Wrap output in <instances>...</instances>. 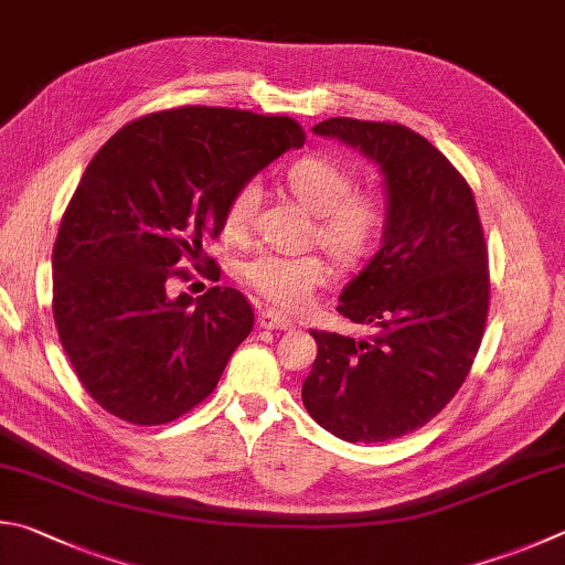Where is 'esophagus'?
<instances>
[{
    "label": "esophagus",
    "instance_id": "esophagus-1",
    "mask_svg": "<svg viewBox=\"0 0 565 565\" xmlns=\"http://www.w3.org/2000/svg\"><path fill=\"white\" fill-rule=\"evenodd\" d=\"M259 326L274 328V331H294V321H289V318L281 316L279 311H271V309H264L259 313Z\"/></svg>",
    "mask_w": 565,
    "mask_h": 565
}]
</instances>
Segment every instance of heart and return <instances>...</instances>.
Masks as SVG:
<instances>
[{
  "label": "heart",
  "mask_w": 565,
  "mask_h": 565,
  "mask_svg": "<svg viewBox=\"0 0 565 565\" xmlns=\"http://www.w3.org/2000/svg\"><path fill=\"white\" fill-rule=\"evenodd\" d=\"M294 198L318 214V239L348 266L371 259L387 230V204L375 192L355 190V178L328 156H306L286 170ZM262 204V184L244 180L224 207V234L247 237ZM252 289L281 311H301L331 281L333 266L321 252H262L244 264Z\"/></svg>",
  "instance_id": "b5f03b06"
}]
</instances>
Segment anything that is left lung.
<instances>
[{"label":"left lung","instance_id":"8db88e82","mask_svg":"<svg viewBox=\"0 0 565 565\" xmlns=\"http://www.w3.org/2000/svg\"><path fill=\"white\" fill-rule=\"evenodd\" d=\"M361 148L387 188L383 247L345 286L338 313L365 338L311 331L301 397L345 443H387L427 425L467 381L489 316V249L469 182L399 122L328 118L313 128Z\"/></svg>","mask_w":565,"mask_h":565}]
</instances>
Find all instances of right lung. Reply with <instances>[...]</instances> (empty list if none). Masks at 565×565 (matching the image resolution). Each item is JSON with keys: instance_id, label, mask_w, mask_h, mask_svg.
Segmentation results:
<instances>
[{"instance_id": "add662e5", "label": "right lung", "mask_w": 565, "mask_h": 565, "mask_svg": "<svg viewBox=\"0 0 565 565\" xmlns=\"http://www.w3.org/2000/svg\"><path fill=\"white\" fill-rule=\"evenodd\" d=\"M303 140L289 116L182 106L130 120L88 162L56 234L51 309L106 413L166 425L217 387L252 331V303L230 286L198 301L168 286L190 281L182 264H214L202 239L220 237L230 194Z\"/></svg>"}]
</instances>
